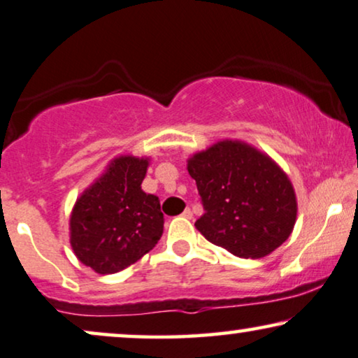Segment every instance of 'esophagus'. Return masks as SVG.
<instances>
[{
    "instance_id": "34e87169",
    "label": "esophagus",
    "mask_w": 358,
    "mask_h": 358,
    "mask_svg": "<svg viewBox=\"0 0 358 358\" xmlns=\"http://www.w3.org/2000/svg\"><path fill=\"white\" fill-rule=\"evenodd\" d=\"M182 216H183L185 219H192V217H193V213H192V209H189V208H187V209H185V211H183V214H182Z\"/></svg>"
}]
</instances>
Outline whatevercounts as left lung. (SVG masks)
Returning a JSON list of instances; mask_svg holds the SVG:
<instances>
[{
	"mask_svg": "<svg viewBox=\"0 0 358 358\" xmlns=\"http://www.w3.org/2000/svg\"><path fill=\"white\" fill-rule=\"evenodd\" d=\"M204 214L194 226L214 245L241 259H262L292 234L296 196L270 157L224 141L188 160Z\"/></svg>",
	"mask_w": 358,
	"mask_h": 358,
	"instance_id": "8db88e82",
	"label": "left lung"
}]
</instances>
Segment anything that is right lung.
Wrapping results in <instances>:
<instances>
[{"instance_id":"obj_1","label":"right lung","mask_w":358,"mask_h":358,"mask_svg":"<svg viewBox=\"0 0 358 358\" xmlns=\"http://www.w3.org/2000/svg\"><path fill=\"white\" fill-rule=\"evenodd\" d=\"M147 165L145 159L119 157L75 204L71 247L78 260L98 273L127 268L164 234L159 196L141 189Z\"/></svg>"}]
</instances>
